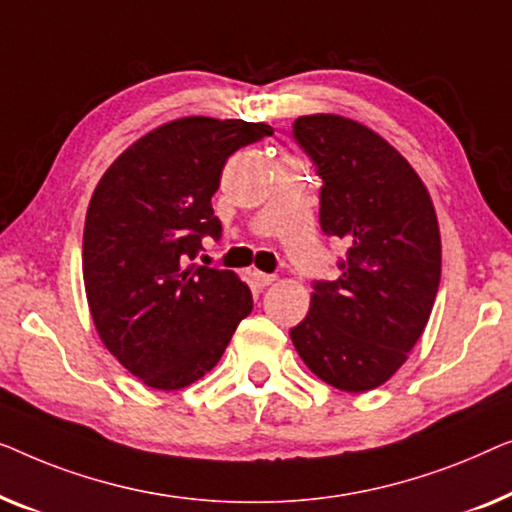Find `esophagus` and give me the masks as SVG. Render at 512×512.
<instances>
[{
    "label": "esophagus",
    "mask_w": 512,
    "mask_h": 512,
    "mask_svg": "<svg viewBox=\"0 0 512 512\" xmlns=\"http://www.w3.org/2000/svg\"><path fill=\"white\" fill-rule=\"evenodd\" d=\"M250 278H253V283L257 287H269L273 280H276V276H273V273H262V271H253V273H250Z\"/></svg>",
    "instance_id": "1"
}]
</instances>
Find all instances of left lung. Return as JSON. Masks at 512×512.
<instances>
[{"mask_svg":"<svg viewBox=\"0 0 512 512\" xmlns=\"http://www.w3.org/2000/svg\"><path fill=\"white\" fill-rule=\"evenodd\" d=\"M297 146L320 176V227L348 246L336 280H315L311 311L290 329L299 357L343 392L390 380L422 336L441 283V234L415 169L369 127L304 115Z\"/></svg>","mask_w":512,"mask_h":512,"instance_id":"obj_1","label":"left lung"}]
</instances>
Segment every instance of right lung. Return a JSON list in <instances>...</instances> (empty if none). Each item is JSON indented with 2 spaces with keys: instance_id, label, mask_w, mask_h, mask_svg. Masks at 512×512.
Segmentation results:
<instances>
[{
  "instance_id": "add662e5",
  "label": "right lung",
  "mask_w": 512,
  "mask_h": 512,
  "mask_svg": "<svg viewBox=\"0 0 512 512\" xmlns=\"http://www.w3.org/2000/svg\"><path fill=\"white\" fill-rule=\"evenodd\" d=\"M264 122L181 118L132 143L92 194L83 280L106 348L155 390H181L220 362L253 294L234 271L194 264L222 236L211 197L229 155Z\"/></svg>"
}]
</instances>
